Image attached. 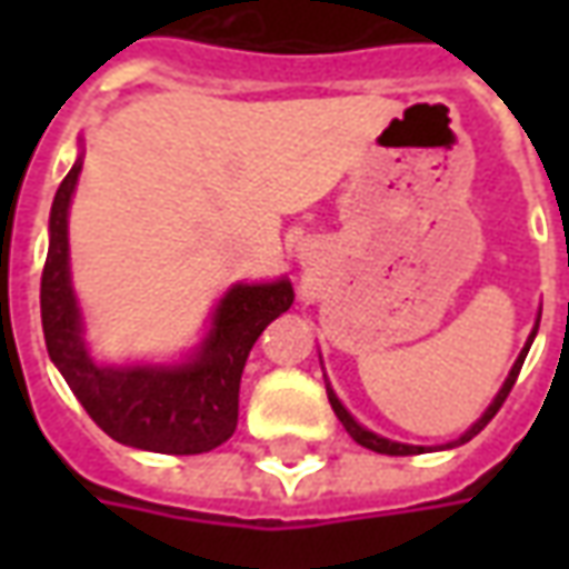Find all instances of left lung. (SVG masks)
<instances>
[{"label": "left lung", "instance_id": "left-lung-1", "mask_svg": "<svg viewBox=\"0 0 569 569\" xmlns=\"http://www.w3.org/2000/svg\"><path fill=\"white\" fill-rule=\"evenodd\" d=\"M537 329H539V322H537V326H533V332H530V338H527V345H525V350H521V357L515 359L512 371H509V378H506V383H502V390H500V393H497V399L490 402L488 411H485V415H481V418H478L476 423H472V427L466 429L460 439L451 441V448H453V445H463V441H469V439H472V436H478V432H481V429L488 427L490 420H493V415L500 411V406H502V402H506V396H509V390H512L515 381H518V371H521V366H525V357H527V350H530V345H533V338H537ZM326 390H329V402H332L335 415H338V420L345 423V429H347V432H350V439L357 441V445H362V448H369V451L390 453V457H408V453H423V448H418V445H402V441H390V439H383V436H375L371 429L359 427L357 420L347 415V408L341 406V402H338V396L332 393V387H326Z\"/></svg>", "mask_w": 569, "mask_h": 569}]
</instances>
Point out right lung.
I'll return each mask as SVG.
<instances>
[{"instance_id":"add662e5","label":"right lung","mask_w":569,"mask_h":569,"mask_svg":"<svg viewBox=\"0 0 569 569\" xmlns=\"http://www.w3.org/2000/svg\"><path fill=\"white\" fill-rule=\"evenodd\" d=\"M81 173L72 163L51 203V243L42 271V329L48 357L67 378L93 423L121 445L158 453H203L237 429L240 375L264 326L292 305V283H237L212 313V326L186 366H97L81 338V313L69 283V200Z\"/></svg>"}]
</instances>
